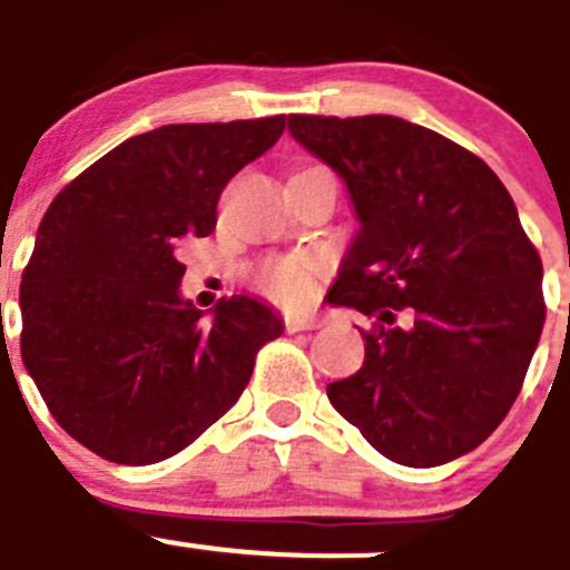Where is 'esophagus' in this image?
Instances as JSON below:
<instances>
[{
	"label": "esophagus",
	"mask_w": 570,
	"mask_h": 570,
	"mask_svg": "<svg viewBox=\"0 0 570 570\" xmlns=\"http://www.w3.org/2000/svg\"><path fill=\"white\" fill-rule=\"evenodd\" d=\"M286 333H304V330H318L321 318H286Z\"/></svg>",
	"instance_id": "obj_1"
}]
</instances>
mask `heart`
<instances>
[{
    "instance_id": "heart-1",
    "label": "heart",
    "mask_w": 570,
    "mask_h": 570,
    "mask_svg": "<svg viewBox=\"0 0 570 570\" xmlns=\"http://www.w3.org/2000/svg\"><path fill=\"white\" fill-rule=\"evenodd\" d=\"M324 264L315 255H284L272 257L255 269V286L278 304L298 306L313 298Z\"/></svg>"
}]
</instances>
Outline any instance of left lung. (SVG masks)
<instances>
[{
  "mask_svg": "<svg viewBox=\"0 0 570 570\" xmlns=\"http://www.w3.org/2000/svg\"><path fill=\"white\" fill-rule=\"evenodd\" d=\"M361 229L330 304L367 315L364 364L333 407L390 462H453L502 424L546 324L542 261L493 168L415 122L292 114Z\"/></svg>",
  "mask_w": 570,
  "mask_h": 570,
  "instance_id": "1",
  "label": "left lung"
}]
</instances>
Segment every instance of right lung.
Here are the masks:
<instances>
[{"label": "right lung", "mask_w": 570, "mask_h": 570, "mask_svg": "<svg viewBox=\"0 0 570 570\" xmlns=\"http://www.w3.org/2000/svg\"><path fill=\"white\" fill-rule=\"evenodd\" d=\"M284 135V114L180 122L111 148L53 197L22 272V361L59 428L117 464L189 448L284 333L269 306L180 298L186 237L215 232L226 183Z\"/></svg>", "instance_id": "right-lung-1"}]
</instances>
